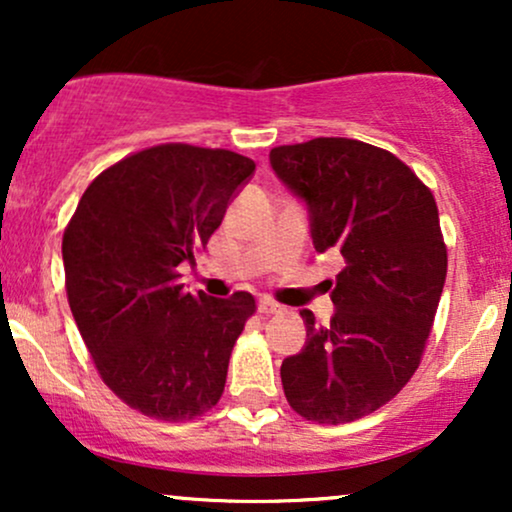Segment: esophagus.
<instances>
[{
	"label": "esophagus",
	"instance_id": "esophagus-1",
	"mask_svg": "<svg viewBox=\"0 0 512 512\" xmlns=\"http://www.w3.org/2000/svg\"><path fill=\"white\" fill-rule=\"evenodd\" d=\"M257 310H260L262 315H276V313H281V310H284V305L274 303L272 298H260V301H257Z\"/></svg>",
	"mask_w": 512,
	"mask_h": 512
}]
</instances>
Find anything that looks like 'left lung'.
<instances>
[{"mask_svg": "<svg viewBox=\"0 0 512 512\" xmlns=\"http://www.w3.org/2000/svg\"><path fill=\"white\" fill-rule=\"evenodd\" d=\"M269 163L308 207L315 250L344 257L327 281L330 325L301 310L308 339L281 363V385L303 419L349 424L390 402L424 356L448 274L436 199L407 163L358 139L276 146Z\"/></svg>", "mask_w": 512, "mask_h": 512, "instance_id": "obj_1", "label": "left lung"}]
</instances>
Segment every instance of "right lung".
<instances>
[{
	"label": "right lung",
	"mask_w": 512,
	"mask_h": 512,
	"mask_svg": "<svg viewBox=\"0 0 512 512\" xmlns=\"http://www.w3.org/2000/svg\"><path fill=\"white\" fill-rule=\"evenodd\" d=\"M252 173L236 151L151 146L103 170L64 228L76 327L103 383L144 416L190 421L223 395L255 298L192 296L178 267L195 262Z\"/></svg>",
	"instance_id": "1"
}]
</instances>
